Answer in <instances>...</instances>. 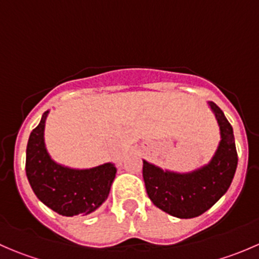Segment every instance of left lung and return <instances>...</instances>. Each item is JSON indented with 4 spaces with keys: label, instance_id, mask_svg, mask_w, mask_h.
I'll use <instances>...</instances> for the list:
<instances>
[{
    "label": "left lung",
    "instance_id": "obj_1",
    "mask_svg": "<svg viewBox=\"0 0 259 259\" xmlns=\"http://www.w3.org/2000/svg\"><path fill=\"white\" fill-rule=\"evenodd\" d=\"M208 105L221 130V142L209 163L189 173H177L143 160V178L150 200L180 219L194 218L213 207L231 187L238 164L233 127L213 101Z\"/></svg>",
    "mask_w": 259,
    "mask_h": 259
}]
</instances>
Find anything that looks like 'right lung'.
I'll use <instances>...</instances> for the list:
<instances>
[{
  "mask_svg": "<svg viewBox=\"0 0 259 259\" xmlns=\"http://www.w3.org/2000/svg\"><path fill=\"white\" fill-rule=\"evenodd\" d=\"M49 110L31 132L26 149V176L36 197L50 209L65 217L88 215L108 198L116 168L105 163L89 169H74L51 159L45 145Z\"/></svg>",
  "mask_w": 259,
  "mask_h": 259,
  "instance_id": "right-lung-1",
  "label": "right lung"
}]
</instances>
